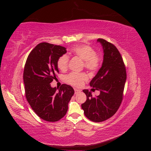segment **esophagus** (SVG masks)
<instances>
[{
    "label": "esophagus",
    "mask_w": 151,
    "mask_h": 151,
    "mask_svg": "<svg viewBox=\"0 0 151 151\" xmlns=\"http://www.w3.org/2000/svg\"><path fill=\"white\" fill-rule=\"evenodd\" d=\"M74 91H75V94H77L81 92V90L79 89H77V88H74Z\"/></svg>",
    "instance_id": "1"
}]
</instances>
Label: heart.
<instances>
[{
  "mask_svg": "<svg viewBox=\"0 0 151 151\" xmlns=\"http://www.w3.org/2000/svg\"><path fill=\"white\" fill-rule=\"evenodd\" d=\"M70 55L83 60L84 66L91 72L96 71L101 65V57L96 53L94 49L88 45H79L73 47L70 49ZM69 57L64 54L59 57L57 61L58 68L62 71L67 69ZM87 76L84 73L71 72L66 76V81L68 84L74 86H81L84 81L87 80Z\"/></svg>",
  "mask_w": 151,
  "mask_h": 151,
  "instance_id": "1",
  "label": "heart"
}]
</instances>
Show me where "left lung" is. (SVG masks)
<instances>
[{"instance_id":"1","label":"left lung","mask_w":151,"mask_h":151,"mask_svg":"<svg viewBox=\"0 0 151 151\" xmlns=\"http://www.w3.org/2000/svg\"><path fill=\"white\" fill-rule=\"evenodd\" d=\"M97 41L103 46V62L97 74L90 82V86L100 91V94L93 97L91 91L84 89L87 99L81 107L88 119L101 122L115 115L119 108L127 73L121 54L115 45L102 38Z\"/></svg>"}]
</instances>
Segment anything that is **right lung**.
<instances>
[{
  "mask_svg": "<svg viewBox=\"0 0 151 151\" xmlns=\"http://www.w3.org/2000/svg\"><path fill=\"white\" fill-rule=\"evenodd\" d=\"M67 52L66 48L43 42L36 45L27 58L23 80L27 101L40 118L50 122L58 121L65 115L68 104L74 94L69 85L60 89L50 83L59 72L57 61Z\"/></svg>",
  "mask_w": 151,
  "mask_h": 151,
  "instance_id": "right-lung-1",
  "label": "right lung"
}]
</instances>
